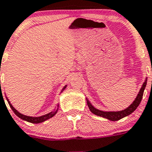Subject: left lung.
I'll return each instance as SVG.
<instances>
[{
  "instance_id": "left-lung-1",
  "label": "left lung",
  "mask_w": 152,
  "mask_h": 152,
  "mask_svg": "<svg viewBox=\"0 0 152 152\" xmlns=\"http://www.w3.org/2000/svg\"><path fill=\"white\" fill-rule=\"evenodd\" d=\"M146 84H147V78H146L145 81L143 83L142 88H141L140 91H139V94H138L137 97L136 98L135 101L132 102V104H131V105L129 107H128L127 108H126L124 110H120V111H110V112H106V111H102V110H98V109L95 108L91 104V103L89 102L87 98V104H88V107H89L90 111L92 113L95 114L97 116H99V117H104V118L107 119V120H110L111 121H117V120H120V119L124 118V117H126V116L129 115L134 110L137 108V107L139 106V104H140L141 101H142V98L143 96V93H144V90L145 88Z\"/></svg>"
}]
</instances>
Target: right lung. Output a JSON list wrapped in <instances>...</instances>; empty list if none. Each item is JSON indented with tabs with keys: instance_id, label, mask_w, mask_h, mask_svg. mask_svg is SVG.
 Instances as JSON below:
<instances>
[{
	"instance_id": "add662e5",
	"label": "right lung",
	"mask_w": 152,
	"mask_h": 152,
	"mask_svg": "<svg viewBox=\"0 0 152 152\" xmlns=\"http://www.w3.org/2000/svg\"><path fill=\"white\" fill-rule=\"evenodd\" d=\"M66 88V86L64 87V89H63V91H64V88ZM7 98V100L8 104H10V107H11V109L13 110V111L14 112V113L16 114V116H17V117H19L20 118H21L22 120H26V121H27V122L32 123V124H39V123L44 122V121H45V120H48V119H50V118H51L52 117H54V116L56 114V113L57 112V110H54L53 112H50V113H48V114H45V115H43V116H41V117H28V116L23 115V114H22V113H19V112L17 111V110H16L13 106H12V104H10V102H9V100L7 99V98Z\"/></svg>"
}]
</instances>
